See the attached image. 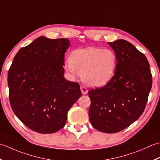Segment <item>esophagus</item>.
Returning a JSON list of instances; mask_svg holds the SVG:
<instances>
[{
    "label": "esophagus",
    "instance_id": "obj_1",
    "mask_svg": "<svg viewBox=\"0 0 160 160\" xmlns=\"http://www.w3.org/2000/svg\"><path fill=\"white\" fill-rule=\"evenodd\" d=\"M80 88H81V92H82L83 94H86L88 93V89L86 88V87L83 86H81Z\"/></svg>",
    "mask_w": 160,
    "mask_h": 160
}]
</instances>
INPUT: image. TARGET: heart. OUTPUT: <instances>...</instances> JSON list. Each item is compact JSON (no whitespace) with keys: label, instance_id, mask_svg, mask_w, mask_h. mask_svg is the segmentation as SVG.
Returning <instances> with one entry per match:
<instances>
[{"label":"heart","instance_id":"obj_1","mask_svg":"<svg viewBox=\"0 0 160 160\" xmlns=\"http://www.w3.org/2000/svg\"><path fill=\"white\" fill-rule=\"evenodd\" d=\"M117 55L110 49L87 48L72 52L65 68L68 72L81 74L90 86H102L112 79L117 67Z\"/></svg>","mask_w":160,"mask_h":160}]
</instances>
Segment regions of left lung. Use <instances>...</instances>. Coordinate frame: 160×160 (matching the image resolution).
I'll return each mask as SVG.
<instances>
[{
    "instance_id": "left-lung-1",
    "label": "left lung",
    "mask_w": 160,
    "mask_h": 160,
    "mask_svg": "<svg viewBox=\"0 0 160 160\" xmlns=\"http://www.w3.org/2000/svg\"><path fill=\"white\" fill-rule=\"evenodd\" d=\"M117 55L112 78L91 89L89 118L99 131L115 133L127 128L144 112L152 87V74L145 55L123 39L108 43Z\"/></svg>"
}]
</instances>
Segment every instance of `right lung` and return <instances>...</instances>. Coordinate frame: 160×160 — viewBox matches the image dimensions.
I'll return each instance as SVG.
<instances>
[{
	"label": "right lung",
	"mask_w": 160,
	"mask_h": 160,
	"mask_svg": "<svg viewBox=\"0 0 160 160\" xmlns=\"http://www.w3.org/2000/svg\"><path fill=\"white\" fill-rule=\"evenodd\" d=\"M68 38H37L15 55L8 74L9 102L16 117L42 134L66 125L68 110L81 96L79 84L63 77Z\"/></svg>",
	"instance_id": "obj_1"
}]
</instances>
